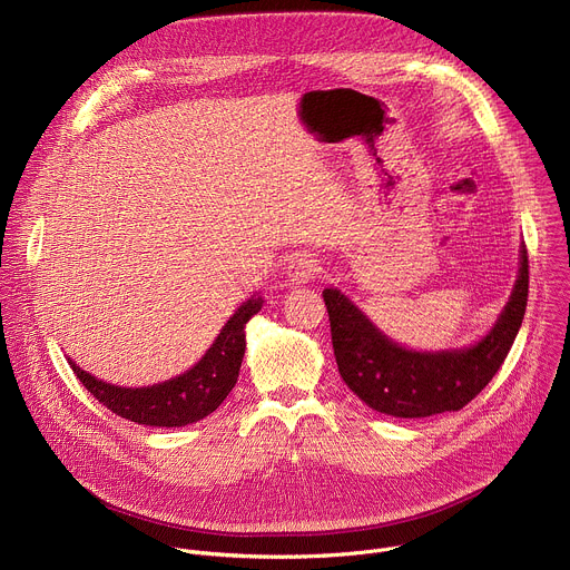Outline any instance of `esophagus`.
Instances as JSON below:
<instances>
[{
  "label": "esophagus",
  "instance_id": "obj_1",
  "mask_svg": "<svg viewBox=\"0 0 570 570\" xmlns=\"http://www.w3.org/2000/svg\"><path fill=\"white\" fill-rule=\"evenodd\" d=\"M320 273V266H317V259H313L311 255H297L288 262V268H286V277L291 284H308L315 275Z\"/></svg>",
  "mask_w": 570,
  "mask_h": 570
}]
</instances>
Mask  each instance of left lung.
<instances>
[{"label": "left lung", "instance_id": "obj_1", "mask_svg": "<svg viewBox=\"0 0 570 570\" xmlns=\"http://www.w3.org/2000/svg\"><path fill=\"white\" fill-rule=\"evenodd\" d=\"M528 250L512 297L494 330L478 345L451 352H413L385 338L336 288H324L332 345L347 387L372 411L392 417H431L460 411L501 370L528 306Z\"/></svg>", "mask_w": 570, "mask_h": 570}]
</instances>
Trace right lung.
<instances>
[{
  "label": "right lung",
  "instance_id": "1",
  "mask_svg": "<svg viewBox=\"0 0 570 570\" xmlns=\"http://www.w3.org/2000/svg\"><path fill=\"white\" fill-rule=\"evenodd\" d=\"M262 304V297L243 302L225 322L207 354L191 370L165 383H155L150 387H119L99 381L73 361H69V365L76 379L115 415L144 426H187L212 415L232 392L243 354H246V324L259 313Z\"/></svg>",
  "mask_w": 570,
  "mask_h": 570
}]
</instances>
